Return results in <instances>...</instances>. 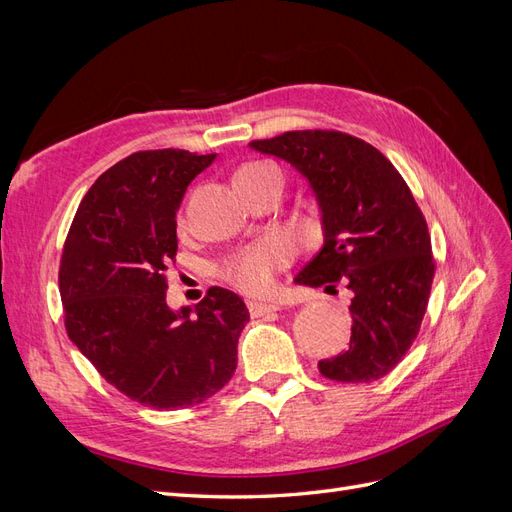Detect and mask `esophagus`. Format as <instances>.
Listing matches in <instances>:
<instances>
[{"mask_svg": "<svg viewBox=\"0 0 512 512\" xmlns=\"http://www.w3.org/2000/svg\"><path fill=\"white\" fill-rule=\"evenodd\" d=\"M247 309H250L252 318H260V316H267V314H273L277 312V305H271V303H258V301H247Z\"/></svg>", "mask_w": 512, "mask_h": 512, "instance_id": "obj_1", "label": "esophagus"}]
</instances>
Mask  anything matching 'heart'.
Instances as JSON below:
<instances>
[{"instance_id": "b5f03b06", "label": "heart", "mask_w": 512, "mask_h": 512, "mask_svg": "<svg viewBox=\"0 0 512 512\" xmlns=\"http://www.w3.org/2000/svg\"><path fill=\"white\" fill-rule=\"evenodd\" d=\"M273 173H280L273 164H245L235 173V183H252ZM290 256L292 243L282 235H273L230 256L224 262L222 275L245 292H262L271 286L273 273L284 267Z\"/></svg>"}]
</instances>
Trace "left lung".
Segmentation results:
<instances>
[{
	"mask_svg": "<svg viewBox=\"0 0 512 512\" xmlns=\"http://www.w3.org/2000/svg\"><path fill=\"white\" fill-rule=\"evenodd\" d=\"M250 149L290 164L316 198L322 250L294 282L333 288L344 280L352 292L350 346L320 361V374L386 376L414 342L433 280L427 222L406 181L376 147L342 132H286Z\"/></svg>",
	"mask_w": 512,
	"mask_h": 512,
	"instance_id": "left-lung-1",
	"label": "left lung"
}]
</instances>
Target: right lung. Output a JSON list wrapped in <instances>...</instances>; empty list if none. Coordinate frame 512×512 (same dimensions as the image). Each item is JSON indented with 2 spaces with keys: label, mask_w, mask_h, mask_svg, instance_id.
I'll use <instances>...</instances> for the list:
<instances>
[{
  "label": "right lung",
  "mask_w": 512,
  "mask_h": 512,
  "mask_svg": "<svg viewBox=\"0 0 512 512\" xmlns=\"http://www.w3.org/2000/svg\"><path fill=\"white\" fill-rule=\"evenodd\" d=\"M215 160L183 149L138 151L85 194L64 245L59 292L72 344L138 404H203L232 378L250 320L239 294L211 288L196 309H170L166 265L177 254V211Z\"/></svg>",
  "instance_id": "1"
}]
</instances>
